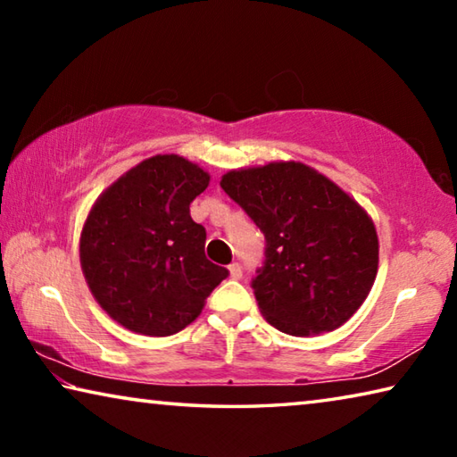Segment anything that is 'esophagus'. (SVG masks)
<instances>
[{"mask_svg":"<svg viewBox=\"0 0 457 457\" xmlns=\"http://www.w3.org/2000/svg\"><path fill=\"white\" fill-rule=\"evenodd\" d=\"M229 276L234 278V280H242V276H244L242 264H237V262H234V264L229 266Z\"/></svg>","mask_w":457,"mask_h":457,"instance_id":"esophagus-1","label":"esophagus"}]
</instances>
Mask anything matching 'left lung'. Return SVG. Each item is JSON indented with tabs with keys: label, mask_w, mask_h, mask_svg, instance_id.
<instances>
[{
	"label": "left lung",
	"mask_w": 457,
	"mask_h": 457,
	"mask_svg": "<svg viewBox=\"0 0 457 457\" xmlns=\"http://www.w3.org/2000/svg\"><path fill=\"white\" fill-rule=\"evenodd\" d=\"M220 185L266 237L264 266L252 280L266 320L292 337L343 327L365 303L378 268L367 212L296 161L237 169Z\"/></svg>",
	"instance_id": "1"
}]
</instances>
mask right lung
<instances>
[{"mask_svg":"<svg viewBox=\"0 0 457 457\" xmlns=\"http://www.w3.org/2000/svg\"><path fill=\"white\" fill-rule=\"evenodd\" d=\"M210 173L179 154H154L92 205L80 236L84 278L103 311L146 337L197 319L228 270L205 258V228L189 205Z\"/></svg>","mask_w":457,"mask_h":457,"instance_id":"right-lung-1","label":"right lung"}]
</instances>
